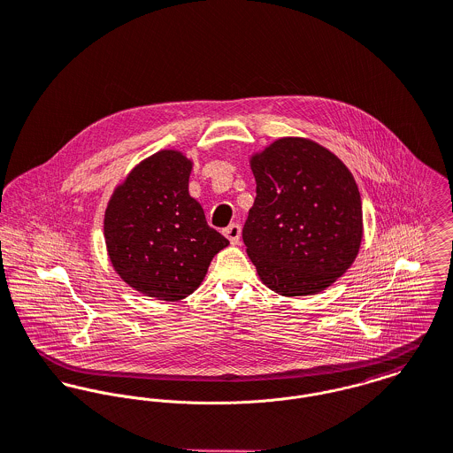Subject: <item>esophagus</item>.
Here are the masks:
<instances>
[{"label": "esophagus", "mask_w": 453, "mask_h": 453, "mask_svg": "<svg viewBox=\"0 0 453 453\" xmlns=\"http://www.w3.org/2000/svg\"><path fill=\"white\" fill-rule=\"evenodd\" d=\"M224 236L233 243L238 245L240 243V236H242V226L240 224H231L224 229Z\"/></svg>", "instance_id": "1"}]
</instances>
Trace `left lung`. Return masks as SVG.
Segmentation results:
<instances>
[{
  "label": "left lung",
  "instance_id": "1",
  "mask_svg": "<svg viewBox=\"0 0 453 453\" xmlns=\"http://www.w3.org/2000/svg\"><path fill=\"white\" fill-rule=\"evenodd\" d=\"M257 196L243 227L247 253L271 290L314 296L351 267L363 238L357 186L323 146L285 137L250 161Z\"/></svg>",
  "mask_w": 453,
  "mask_h": 453
}]
</instances>
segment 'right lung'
<instances>
[{"mask_svg": "<svg viewBox=\"0 0 453 453\" xmlns=\"http://www.w3.org/2000/svg\"><path fill=\"white\" fill-rule=\"evenodd\" d=\"M191 166L180 152L152 154L116 188L105 210L112 267L132 288L159 301L193 294L215 253L229 245L189 196Z\"/></svg>", "mask_w": 453, "mask_h": 453, "instance_id": "right-lung-1", "label": "right lung"}]
</instances>
